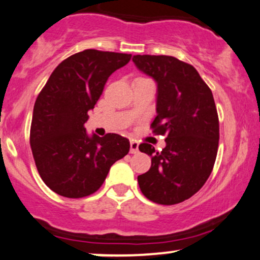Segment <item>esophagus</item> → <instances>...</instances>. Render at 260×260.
<instances>
[{
    "instance_id": "obj_1",
    "label": "esophagus",
    "mask_w": 260,
    "mask_h": 260,
    "mask_svg": "<svg viewBox=\"0 0 260 260\" xmlns=\"http://www.w3.org/2000/svg\"><path fill=\"white\" fill-rule=\"evenodd\" d=\"M138 147H139V144L137 143L136 141H131V148H129V152L132 153V154H137V153L139 152Z\"/></svg>"
}]
</instances>
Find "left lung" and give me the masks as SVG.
I'll list each match as a JSON object with an SVG mask.
<instances>
[{
  "mask_svg": "<svg viewBox=\"0 0 260 260\" xmlns=\"http://www.w3.org/2000/svg\"><path fill=\"white\" fill-rule=\"evenodd\" d=\"M132 60L155 80L156 117L150 127L167 136L161 152L139 145L152 156L150 169L138 176L139 187L155 204H179L204 186L215 165L219 139L215 100L187 62L168 55H135Z\"/></svg>",
  "mask_w": 260,
  "mask_h": 260,
  "instance_id": "left-lung-1",
  "label": "left lung"
}]
</instances>
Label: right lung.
<instances>
[{
	"label": "right lung",
	"instance_id": "add662e5",
	"mask_svg": "<svg viewBox=\"0 0 260 260\" xmlns=\"http://www.w3.org/2000/svg\"><path fill=\"white\" fill-rule=\"evenodd\" d=\"M131 54L86 49L62 60L51 73L33 108L30 148L42 180L58 195L80 199L98 191L113 162L129 152V141L108 133L88 136L87 112L107 79Z\"/></svg>",
	"mask_w": 260,
	"mask_h": 260
}]
</instances>
